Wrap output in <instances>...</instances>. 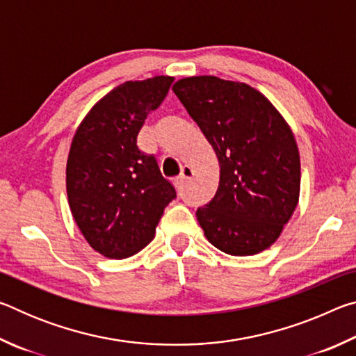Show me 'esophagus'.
Returning a JSON list of instances; mask_svg holds the SVG:
<instances>
[{"label": "esophagus", "mask_w": 356, "mask_h": 356, "mask_svg": "<svg viewBox=\"0 0 356 356\" xmlns=\"http://www.w3.org/2000/svg\"><path fill=\"white\" fill-rule=\"evenodd\" d=\"M191 177H193V170L190 166H184L182 168V172H180V176L176 179V185H184V184H186L188 182V180H191Z\"/></svg>", "instance_id": "esophagus-1"}]
</instances>
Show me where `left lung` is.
Here are the masks:
<instances>
[{
  "label": "left lung",
  "mask_w": 356,
  "mask_h": 356,
  "mask_svg": "<svg viewBox=\"0 0 356 356\" xmlns=\"http://www.w3.org/2000/svg\"><path fill=\"white\" fill-rule=\"evenodd\" d=\"M220 160L213 200L196 210L215 248L251 256L276 242L300 195V155L276 108L245 83L190 76L172 86Z\"/></svg>",
  "instance_id": "1"
}]
</instances>
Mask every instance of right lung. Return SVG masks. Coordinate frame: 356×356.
<instances>
[{"label": "right lung", "mask_w": 356, "mask_h": 356, "mask_svg": "<svg viewBox=\"0 0 356 356\" xmlns=\"http://www.w3.org/2000/svg\"><path fill=\"white\" fill-rule=\"evenodd\" d=\"M174 81L154 76L125 81L99 100L72 140L65 184L69 206L84 238L110 259L136 254L155 236L176 188L155 155L136 138Z\"/></svg>", "instance_id": "add662e5"}]
</instances>
